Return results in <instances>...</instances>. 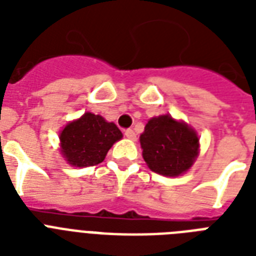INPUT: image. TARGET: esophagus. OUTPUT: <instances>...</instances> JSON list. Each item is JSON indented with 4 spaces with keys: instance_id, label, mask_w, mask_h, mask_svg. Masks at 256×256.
<instances>
[{
    "instance_id": "34e87169",
    "label": "esophagus",
    "mask_w": 256,
    "mask_h": 256,
    "mask_svg": "<svg viewBox=\"0 0 256 256\" xmlns=\"http://www.w3.org/2000/svg\"><path fill=\"white\" fill-rule=\"evenodd\" d=\"M124 136H126V138H128V140H136V132H134V130H132V128L124 130Z\"/></svg>"
}]
</instances>
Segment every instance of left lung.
Instances as JSON below:
<instances>
[{"label": "left lung", "instance_id": "8db88e82", "mask_svg": "<svg viewBox=\"0 0 256 256\" xmlns=\"http://www.w3.org/2000/svg\"><path fill=\"white\" fill-rule=\"evenodd\" d=\"M140 142L148 168L164 176L184 174L199 154V138L194 128L168 114L148 120Z\"/></svg>", "mask_w": 256, "mask_h": 256}]
</instances>
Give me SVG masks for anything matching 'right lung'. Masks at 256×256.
<instances>
[{"instance_id":"right-lung-1","label":"right lung","mask_w":256,"mask_h":256,"mask_svg":"<svg viewBox=\"0 0 256 256\" xmlns=\"http://www.w3.org/2000/svg\"><path fill=\"white\" fill-rule=\"evenodd\" d=\"M120 138L122 132L116 124L92 112H85L60 132L62 156L74 168L104 162L110 148Z\"/></svg>"}]
</instances>
